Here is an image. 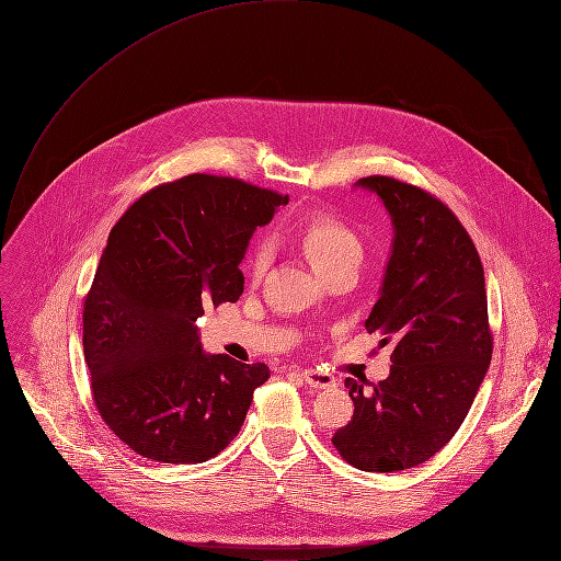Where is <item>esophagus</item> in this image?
<instances>
[{"mask_svg": "<svg viewBox=\"0 0 561 561\" xmlns=\"http://www.w3.org/2000/svg\"><path fill=\"white\" fill-rule=\"evenodd\" d=\"M301 379H304L306 386H310L314 390H330V388L336 386V381H334L330 371H321V369H304Z\"/></svg>", "mask_w": 561, "mask_h": 561, "instance_id": "34e87169", "label": "esophagus"}]
</instances>
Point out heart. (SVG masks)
<instances>
[{
  "mask_svg": "<svg viewBox=\"0 0 561 561\" xmlns=\"http://www.w3.org/2000/svg\"><path fill=\"white\" fill-rule=\"evenodd\" d=\"M301 247L319 275L341 264L358 266L363 260V247H360V240L354 236V231L330 218L310 220L301 231ZM268 262H271V242L266 238H260L249 253L247 273L253 279H257L264 275Z\"/></svg>",
  "mask_w": 561,
  "mask_h": 561,
  "instance_id": "b5f03b06",
  "label": "heart"
}]
</instances>
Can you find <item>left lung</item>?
Returning a JSON list of instances; mask_svg holds the SVG:
<instances>
[{
	"label": "left lung",
	"mask_w": 561,
	"mask_h": 561,
	"mask_svg": "<svg viewBox=\"0 0 561 561\" xmlns=\"http://www.w3.org/2000/svg\"><path fill=\"white\" fill-rule=\"evenodd\" d=\"M354 190L379 196L394 238L379 299L365 330L394 341L390 377L345 381L352 421L332 445L369 473L419 467L460 430L491 363L480 255L458 218L434 196L388 175H367Z\"/></svg>",
	"instance_id": "left-lung-1"
}]
</instances>
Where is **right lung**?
<instances>
[{
	"label": "right lung",
	"instance_id": "1",
	"mask_svg": "<svg viewBox=\"0 0 561 561\" xmlns=\"http://www.w3.org/2000/svg\"><path fill=\"white\" fill-rule=\"evenodd\" d=\"M286 203L192 173L114 225L83 304V352L101 419L138 456L198 465L238 436L271 369L205 352L196 319L240 299L249 242Z\"/></svg>",
	"mask_w": 561,
	"mask_h": 561
}]
</instances>
